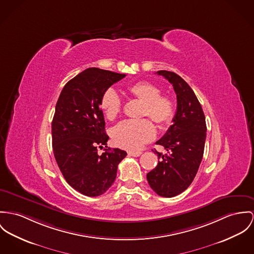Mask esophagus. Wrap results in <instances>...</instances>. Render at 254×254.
I'll use <instances>...</instances> for the list:
<instances>
[{
	"label": "esophagus",
	"mask_w": 254,
	"mask_h": 254,
	"mask_svg": "<svg viewBox=\"0 0 254 254\" xmlns=\"http://www.w3.org/2000/svg\"><path fill=\"white\" fill-rule=\"evenodd\" d=\"M141 154V152H128V156H139Z\"/></svg>",
	"instance_id": "obj_1"
}]
</instances>
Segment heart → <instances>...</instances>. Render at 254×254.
I'll use <instances>...</instances> for the list:
<instances>
[{
  "instance_id": "heart-1",
  "label": "heart",
  "mask_w": 254,
  "mask_h": 254,
  "mask_svg": "<svg viewBox=\"0 0 254 254\" xmlns=\"http://www.w3.org/2000/svg\"><path fill=\"white\" fill-rule=\"evenodd\" d=\"M127 92L131 98L143 103L141 116L151 118L160 127L171 124L175 116V102L169 96L161 95L160 89L149 81H138L129 84ZM100 107L110 121L121 114L123 102L116 91L107 89L100 98ZM156 136V128L148 119L126 121L113 130V140L122 149L136 152Z\"/></svg>"
}]
</instances>
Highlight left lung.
<instances>
[{
  "label": "left lung",
  "mask_w": 254,
  "mask_h": 254,
  "mask_svg": "<svg viewBox=\"0 0 254 254\" xmlns=\"http://www.w3.org/2000/svg\"><path fill=\"white\" fill-rule=\"evenodd\" d=\"M156 73L172 84L177 95V111L173 125L156 142L166 149L167 154L156 151L160 160L147 174V180L156 194L174 197L185 191L195 178L204 154L206 120L194 92L184 79L172 71Z\"/></svg>",
  "instance_id": "left-lung-1"
}]
</instances>
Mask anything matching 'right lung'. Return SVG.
<instances>
[{"mask_svg":"<svg viewBox=\"0 0 254 254\" xmlns=\"http://www.w3.org/2000/svg\"><path fill=\"white\" fill-rule=\"evenodd\" d=\"M126 74L90 67L69 80L58 98L52 121V145L59 168L75 190L101 195L114 183L127 152L110 148L100 109L102 94ZM98 148L105 152L99 155Z\"/></svg>","mask_w":254,"mask_h":254,"instance_id":"1","label":"right lung"}]
</instances>
